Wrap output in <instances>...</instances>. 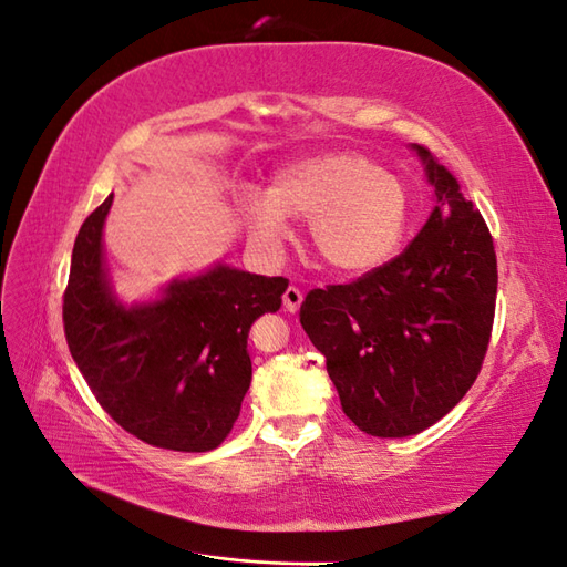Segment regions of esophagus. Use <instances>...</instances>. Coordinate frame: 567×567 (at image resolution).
I'll return each mask as SVG.
<instances>
[{"instance_id": "esophagus-1", "label": "esophagus", "mask_w": 567, "mask_h": 567, "mask_svg": "<svg viewBox=\"0 0 567 567\" xmlns=\"http://www.w3.org/2000/svg\"><path fill=\"white\" fill-rule=\"evenodd\" d=\"M300 303H303V291H300V288H296V286H288L284 291V308L288 312H296L300 308Z\"/></svg>"}]
</instances>
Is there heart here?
<instances>
[{"label": "heart", "instance_id": "heart-1", "mask_svg": "<svg viewBox=\"0 0 567 567\" xmlns=\"http://www.w3.org/2000/svg\"><path fill=\"white\" fill-rule=\"evenodd\" d=\"M243 220L264 247L281 245L288 220L308 218V237L322 261L369 271L395 255L408 230V188L393 172L347 150L288 162L267 194H247Z\"/></svg>", "mask_w": 567, "mask_h": 567}]
</instances>
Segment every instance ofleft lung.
Masks as SVG:
<instances>
[{"mask_svg": "<svg viewBox=\"0 0 567 567\" xmlns=\"http://www.w3.org/2000/svg\"><path fill=\"white\" fill-rule=\"evenodd\" d=\"M436 206L408 249L351 284L312 288L300 324L327 361L347 417L371 436L420 434L481 373L497 300V257L454 174L414 145Z\"/></svg>", "mask_w": 567, "mask_h": 567, "instance_id": "1", "label": "left lung"}]
</instances>
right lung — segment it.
Wrapping results in <instances>:
<instances>
[{"instance_id": "add662e5", "label": "right lung", "mask_w": 567, "mask_h": 567, "mask_svg": "<svg viewBox=\"0 0 567 567\" xmlns=\"http://www.w3.org/2000/svg\"><path fill=\"white\" fill-rule=\"evenodd\" d=\"M113 196L72 249L62 322L70 354L111 420L141 442L200 454L225 442L251 381L249 327L281 308L288 281L218 264L125 308L109 286L102 230Z\"/></svg>"}]
</instances>
